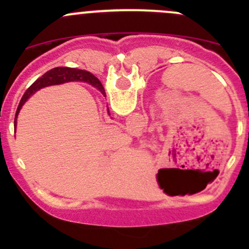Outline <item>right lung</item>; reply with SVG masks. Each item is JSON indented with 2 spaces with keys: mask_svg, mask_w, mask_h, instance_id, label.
I'll return each instance as SVG.
<instances>
[{
  "mask_svg": "<svg viewBox=\"0 0 249 249\" xmlns=\"http://www.w3.org/2000/svg\"><path fill=\"white\" fill-rule=\"evenodd\" d=\"M72 80H83V82L90 83L94 87L99 88L100 91L102 94H105V89L102 87L101 82L97 79L96 77L92 76L90 72L84 71V70H78V69H70V67H55V69L50 70V71L46 72L41 78L36 80L29 89L25 91L24 96L20 100V104L18 106L17 113H16V119H14V126L17 125V117L18 113H19L20 108H21L22 105L25 104L29 96H31L34 92H36L37 90H39L41 88L48 87V85H54V84H61V83L66 82H72Z\"/></svg>",
  "mask_w": 249,
  "mask_h": 249,
  "instance_id": "add662e5",
  "label": "right lung"
}]
</instances>
